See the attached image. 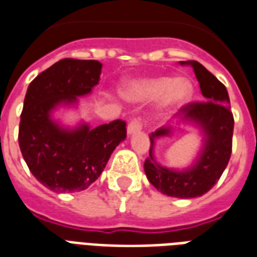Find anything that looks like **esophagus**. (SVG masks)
Returning <instances> with one entry per match:
<instances>
[{
    "mask_svg": "<svg viewBox=\"0 0 257 257\" xmlns=\"http://www.w3.org/2000/svg\"><path fill=\"white\" fill-rule=\"evenodd\" d=\"M143 128V123H142V119L140 118H134L131 122L128 123V134H136V132H140Z\"/></svg>",
    "mask_w": 257,
    "mask_h": 257,
    "instance_id": "1",
    "label": "esophagus"
}]
</instances>
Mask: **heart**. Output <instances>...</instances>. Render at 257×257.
<instances>
[{"mask_svg":"<svg viewBox=\"0 0 257 257\" xmlns=\"http://www.w3.org/2000/svg\"><path fill=\"white\" fill-rule=\"evenodd\" d=\"M125 95L135 100H155L161 98L165 107H178L191 100L193 85L187 77H151L129 83L125 88Z\"/></svg>","mask_w":257,"mask_h":257,"instance_id":"obj_1","label":"heart"}]
</instances>
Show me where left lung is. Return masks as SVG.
<instances>
[{
  "mask_svg": "<svg viewBox=\"0 0 257 257\" xmlns=\"http://www.w3.org/2000/svg\"><path fill=\"white\" fill-rule=\"evenodd\" d=\"M191 65L200 84L204 102H191L182 106L177 115L181 121L199 125L204 135V146L193 166L187 170H173L161 166L154 159V142L158 138L170 136L172 126H162L150 135V157L144 162L148 181L158 191L173 197L191 199L204 195L214 187L229 163L231 155L234 118L230 110L226 87L197 61H181Z\"/></svg>",
  "mask_w": 257,
  "mask_h": 257,
  "instance_id": "1",
  "label": "left lung"
}]
</instances>
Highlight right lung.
Returning <instances> with one entry per match:
<instances>
[{"label": "right lung", "instance_id": "1", "mask_svg": "<svg viewBox=\"0 0 257 257\" xmlns=\"http://www.w3.org/2000/svg\"><path fill=\"white\" fill-rule=\"evenodd\" d=\"M102 64L64 58L43 70L28 85L19 146L30 172L57 193L84 191L98 180L110 155L126 138V122L115 119L91 129L81 123L64 129L51 119L61 103L72 104L99 83Z\"/></svg>", "mask_w": 257, "mask_h": 257}]
</instances>
